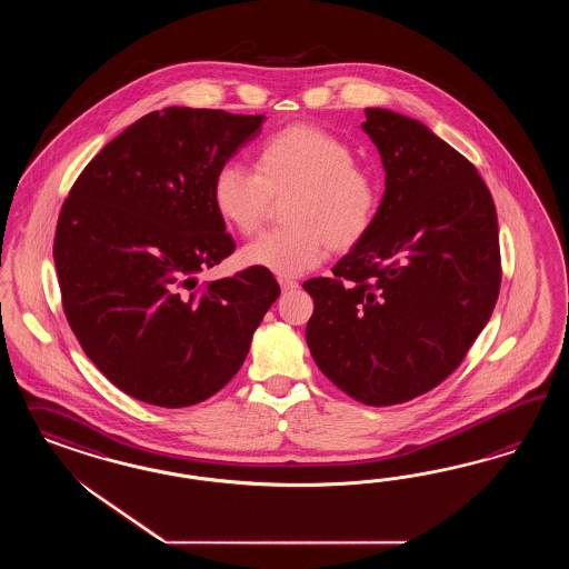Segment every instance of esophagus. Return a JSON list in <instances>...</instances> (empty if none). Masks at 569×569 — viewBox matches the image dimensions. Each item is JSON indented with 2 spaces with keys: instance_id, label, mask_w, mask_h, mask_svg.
Wrapping results in <instances>:
<instances>
[{
  "instance_id": "obj_1",
  "label": "esophagus",
  "mask_w": 569,
  "mask_h": 569,
  "mask_svg": "<svg viewBox=\"0 0 569 569\" xmlns=\"http://www.w3.org/2000/svg\"><path fill=\"white\" fill-rule=\"evenodd\" d=\"M279 286H281L283 292H293V290L298 288V281H292V279H279Z\"/></svg>"
}]
</instances>
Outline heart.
Wrapping results in <instances>:
<instances>
[{
	"label": "heart",
	"instance_id": "obj_1",
	"mask_svg": "<svg viewBox=\"0 0 569 569\" xmlns=\"http://www.w3.org/2000/svg\"><path fill=\"white\" fill-rule=\"evenodd\" d=\"M254 171L221 164L210 186L217 214L229 229L250 236L267 219L273 198H286L290 227L262 233L241 248L246 267L296 277L321 264L328 250L348 252L371 231L381 207L378 177L357 162L345 139L298 122L260 143Z\"/></svg>",
	"mask_w": 569,
	"mask_h": 569
}]
</instances>
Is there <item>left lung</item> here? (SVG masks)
Segmentation results:
<instances>
[{"instance_id":"obj_1","label":"left lung","mask_w":569,"mask_h":569,"mask_svg":"<svg viewBox=\"0 0 569 569\" xmlns=\"http://www.w3.org/2000/svg\"><path fill=\"white\" fill-rule=\"evenodd\" d=\"M386 191L369 236L305 290L307 345L348 397L390 407L461 365L500 288L497 208L476 167L423 122L365 108Z\"/></svg>"}]
</instances>
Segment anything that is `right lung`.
Here are the masks:
<instances>
[{
    "mask_svg": "<svg viewBox=\"0 0 569 569\" xmlns=\"http://www.w3.org/2000/svg\"><path fill=\"white\" fill-rule=\"evenodd\" d=\"M262 121L150 112L103 146L60 210L53 262L70 329L129 397L181 409L217 395L279 298L276 277L254 267L194 290L198 273L236 250L212 177Z\"/></svg>",
    "mask_w": 569,
    "mask_h": 569,
    "instance_id": "1",
    "label": "right lung"
}]
</instances>
